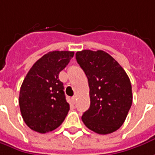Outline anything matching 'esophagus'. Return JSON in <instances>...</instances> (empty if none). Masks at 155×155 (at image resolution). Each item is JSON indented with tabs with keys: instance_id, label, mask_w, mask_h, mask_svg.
Masks as SVG:
<instances>
[{
	"instance_id": "esophagus-1",
	"label": "esophagus",
	"mask_w": 155,
	"mask_h": 155,
	"mask_svg": "<svg viewBox=\"0 0 155 155\" xmlns=\"http://www.w3.org/2000/svg\"><path fill=\"white\" fill-rule=\"evenodd\" d=\"M72 103L73 104H75V102H76V96H74V97H72Z\"/></svg>"
}]
</instances>
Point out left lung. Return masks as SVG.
I'll return each mask as SVG.
<instances>
[{
  "instance_id": "obj_1",
  "label": "left lung",
  "mask_w": 155,
  "mask_h": 155,
  "mask_svg": "<svg viewBox=\"0 0 155 155\" xmlns=\"http://www.w3.org/2000/svg\"><path fill=\"white\" fill-rule=\"evenodd\" d=\"M75 58L90 88L91 105L82 121L96 133H112L123 125L132 104L130 79L117 61L102 50L77 51Z\"/></svg>"
}]
</instances>
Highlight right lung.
I'll return each mask as SVG.
<instances>
[{"mask_svg": "<svg viewBox=\"0 0 155 155\" xmlns=\"http://www.w3.org/2000/svg\"><path fill=\"white\" fill-rule=\"evenodd\" d=\"M74 57V51H52L29 69L19 92L20 111L31 130L46 133L63 123L69 110L58 74Z\"/></svg>", "mask_w": 155, "mask_h": 155, "instance_id": "1", "label": "right lung"}]
</instances>
